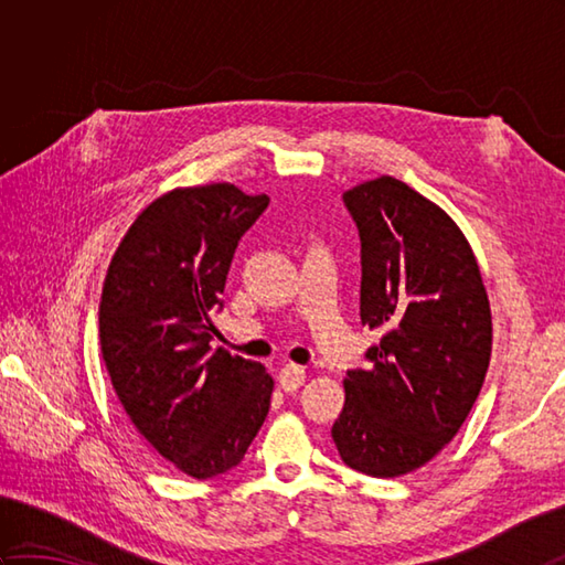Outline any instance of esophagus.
<instances>
[{"label":"esophagus","instance_id":"1","mask_svg":"<svg viewBox=\"0 0 565 565\" xmlns=\"http://www.w3.org/2000/svg\"><path fill=\"white\" fill-rule=\"evenodd\" d=\"M279 383L286 393H294L298 391L306 383V369L303 366H296V364H286L279 371Z\"/></svg>","mask_w":565,"mask_h":565}]
</instances>
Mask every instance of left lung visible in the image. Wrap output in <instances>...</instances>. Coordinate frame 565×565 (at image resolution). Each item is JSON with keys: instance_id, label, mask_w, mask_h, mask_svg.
<instances>
[{"instance_id": "obj_1", "label": "left lung", "mask_w": 565, "mask_h": 565, "mask_svg": "<svg viewBox=\"0 0 565 565\" xmlns=\"http://www.w3.org/2000/svg\"><path fill=\"white\" fill-rule=\"evenodd\" d=\"M344 203L362 237V322L381 334L347 371L332 425L342 461L374 478L411 473L447 447L481 393L493 316L471 245L451 215L395 177Z\"/></svg>"}]
</instances>
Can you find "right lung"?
<instances>
[{
	"mask_svg": "<svg viewBox=\"0 0 565 565\" xmlns=\"http://www.w3.org/2000/svg\"><path fill=\"white\" fill-rule=\"evenodd\" d=\"M267 203L231 182L167 191L138 213L104 279L99 342L118 401L142 439L199 481L243 461L269 413L267 369L211 354L237 239Z\"/></svg>",
	"mask_w": 565,
	"mask_h": 565,
	"instance_id": "right-lung-1",
	"label": "right lung"
}]
</instances>
